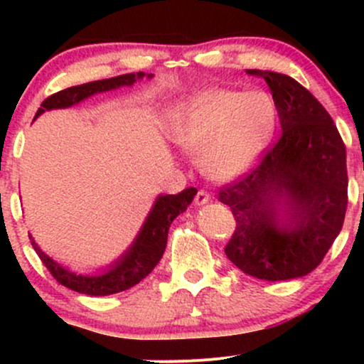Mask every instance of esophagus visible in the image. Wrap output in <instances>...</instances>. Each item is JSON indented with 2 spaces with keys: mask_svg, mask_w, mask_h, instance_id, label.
<instances>
[{
  "mask_svg": "<svg viewBox=\"0 0 364 364\" xmlns=\"http://www.w3.org/2000/svg\"><path fill=\"white\" fill-rule=\"evenodd\" d=\"M208 200H210V195L205 190H198V193L195 195V205H205Z\"/></svg>",
  "mask_w": 364,
  "mask_h": 364,
  "instance_id": "1",
  "label": "esophagus"
}]
</instances>
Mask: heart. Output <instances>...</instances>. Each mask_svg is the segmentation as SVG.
Instances as JSON below:
<instances>
[{"instance_id":"heart-1","label":"heart","mask_w":364,"mask_h":364,"mask_svg":"<svg viewBox=\"0 0 364 364\" xmlns=\"http://www.w3.org/2000/svg\"><path fill=\"white\" fill-rule=\"evenodd\" d=\"M274 99L263 90L200 89L169 111L168 135L183 152L198 154L203 173L228 181L250 169L272 140Z\"/></svg>"}]
</instances>
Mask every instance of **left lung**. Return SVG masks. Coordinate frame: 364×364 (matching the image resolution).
<instances>
[{"mask_svg": "<svg viewBox=\"0 0 364 364\" xmlns=\"http://www.w3.org/2000/svg\"><path fill=\"white\" fill-rule=\"evenodd\" d=\"M267 82L281 136L260 162L219 190L236 228L224 252L262 281H287L320 265L348 208L346 145L325 107L287 75L246 70Z\"/></svg>", "mask_w": 364, "mask_h": 364, "instance_id": "1", "label": "left lung"}]
</instances>
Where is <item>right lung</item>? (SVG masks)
<instances>
[{
	"label": "right lung",
	"instance_id": "add662e5",
	"mask_svg": "<svg viewBox=\"0 0 364 364\" xmlns=\"http://www.w3.org/2000/svg\"><path fill=\"white\" fill-rule=\"evenodd\" d=\"M145 77L144 72L139 73H127L119 75V77L106 78V80H95L83 83V85H75L70 89L60 90L56 94L49 95L46 101L41 104L39 111L36 112L37 116L43 114L44 111L51 109H63V107H70L73 104H78L83 99L90 97V95L99 94V92H107L112 89H118L123 85H133L136 80H141ZM150 78L152 75H147ZM34 118V119H36ZM196 195V188H186L181 193L178 195H161L154 203L152 210L145 219L144 225H141L139 236L133 241V245L124 252V255L111 263L107 269L101 270L99 274L94 275H82L75 274L61 267L53 258H49L36 241L32 240V246H34L36 253L43 260L46 269L51 272V275L56 279L61 286L68 287V289L82 292V294L89 296H109L116 294V292L127 291L139 284L141 279H145L152 272L154 267L157 265L159 260L162 258L166 245H168V232L176 217L181 212L186 210L190 205L193 196Z\"/></svg>",
	"mask_w": 364,
	"mask_h": 364
}]
</instances>
